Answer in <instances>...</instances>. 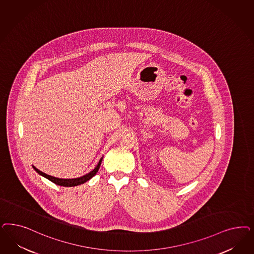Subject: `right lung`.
Segmentation results:
<instances>
[{
	"instance_id": "obj_1",
	"label": "right lung",
	"mask_w": 254,
	"mask_h": 254,
	"mask_svg": "<svg viewBox=\"0 0 254 254\" xmlns=\"http://www.w3.org/2000/svg\"><path fill=\"white\" fill-rule=\"evenodd\" d=\"M102 160H103V158L100 159L98 164L96 165V167H95L91 172L88 173V174L82 176L80 178H76V179H58V178L49 176V175H47V174L42 172L39 169H37L36 167H34L33 165V169H34L36 172L38 173L39 175H41L44 178L48 179V180H50L51 182H53V183H55V184H57V185L64 186V187H74V186H77V185H80V184H83V183L87 182V181L90 180L92 177H94V176L96 175V173L98 172L100 165H101V163H102Z\"/></svg>"
}]
</instances>
